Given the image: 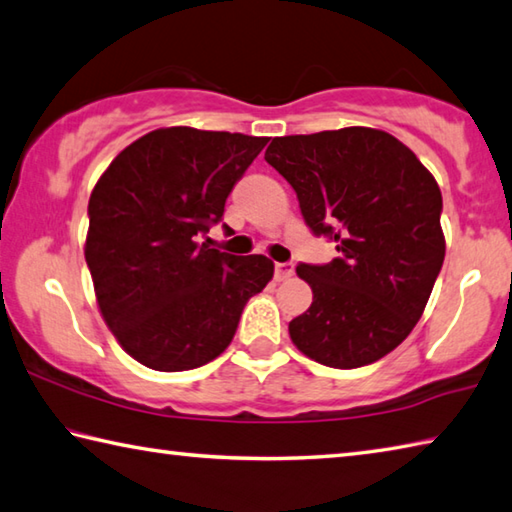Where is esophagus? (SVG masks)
Listing matches in <instances>:
<instances>
[{
	"label": "esophagus",
	"mask_w": 512,
	"mask_h": 512,
	"mask_svg": "<svg viewBox=\"0 0 512 512\" xmlns=\"http://www.w3.org/2000/svg\"><path fill=\"white\" fill-rule=\"evenodd\" d=\"M293 273H295V266L293 264H288V262L275 264V280L277 282L288 280V277H293Z\"/></svg>",
	"instance_id": "esophagus-1"
}]
</instances>
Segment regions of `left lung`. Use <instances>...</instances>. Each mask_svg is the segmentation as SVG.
<instances>
[{"label":"left lung","instance_id":"left-lung-1","mask_svg":"<svg viewBox=\"0 0 512 512\" xmlns=\"http://www.w3.org/2000/svg\"><path fill=\"white\" fill-rule=\"evenodd\" d=\"M264 159L293 185L306 226L338 250L329 264L295 268L313 302L288 322L293 345L336 369L387 356L421 320L443 266L434 176L371 127L273 138Z\"/></svg>","mask_w":512,"mask_h":512}]
</instances>
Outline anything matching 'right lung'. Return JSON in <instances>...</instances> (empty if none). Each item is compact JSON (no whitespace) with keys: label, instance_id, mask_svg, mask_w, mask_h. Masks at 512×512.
Returning a JSON list of instances; mask_svg holds the SVG:
<instances>
[{"label":"right lung","instance_id":"add662e5","mask_svg":"<svg viewBox=\"0 0 512 512\" xmlns=\"http://www.w3.org/2000/svg\"><path fill=\"white\" fill-rule=\"evenodd\" d=\"M268 138L161 127L127 145L89 199L85 259L102 320L156 371L206 365L235 336L250 297L273 280L264 255L197 244Z\"/></svg>","mask_w":512,"mask_h":512}]
</instances>
